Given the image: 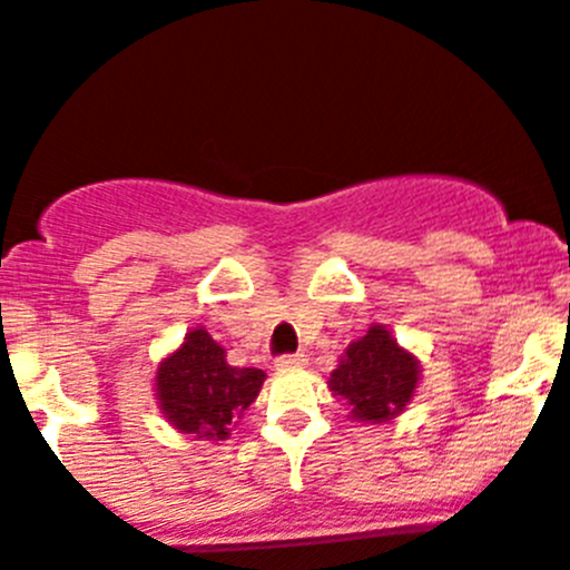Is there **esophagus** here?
Returning a JSON list of instances; mask_svg holds the SVG:
<instances>
[{
  "label": "esophagus",
  "instance_id": "obj_1",
  "mask_svg": "<svg viewBox=\"0 0 570 570\" xmlns=\"http://www.w3.org/2000/svg\"><path fill=\"white\" fill-rule=\"evenodd\" d=\"M305 362H308L305 360V354H286L275 360V367H278V371H299Z\"/></svg>",
  "mask_w": 570,
  "mask_h": 570
}]
</instances>
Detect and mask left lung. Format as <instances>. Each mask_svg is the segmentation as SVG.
<instances>
[{"instance_id": "1", "label": "left lung", "mask_w": 570, "mask_h": 570, "mask_svg": "<svg viewBox=\"0 0 570 570\" xmlns=\"http://www.w3.org/2000/svg\"><path fill=\"white\" fill-rule=\"evenodd\" d=\"M419 379V356L400 346L384 324H371V330L341 354L327 379V390L346 405L354 422L386 424L414 400Z\"/></svg>"}]
</instances>
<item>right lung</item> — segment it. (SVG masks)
I'll list each match as a JSON object with an SVG mask.
<instances>
[{
  "mask_svg": "<svg viewBox=\"0 0 570 570\" xmlns=\"http://www.w3.org/2000/svg\"><path fill=\"white\" fill-rule=\"evenodd\" d=\"M265 379L259 367L229 365L227 348L199 324L156 367V409L194 441H227Z\"/></svg>",
  "mask_w": 570,
  "mask_h": 570,
  "instance_id": "obj_1",
  "label": "right lung"
}]
</instances>
